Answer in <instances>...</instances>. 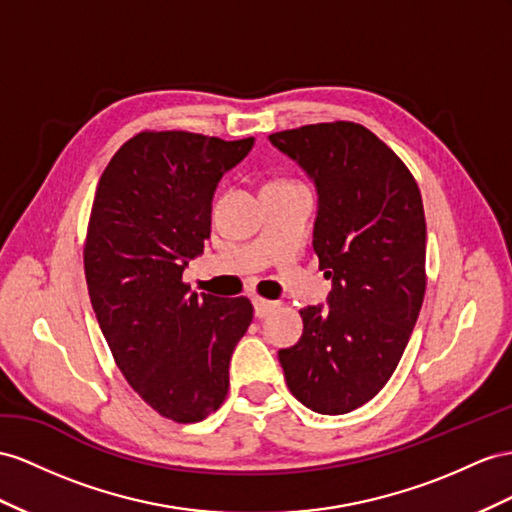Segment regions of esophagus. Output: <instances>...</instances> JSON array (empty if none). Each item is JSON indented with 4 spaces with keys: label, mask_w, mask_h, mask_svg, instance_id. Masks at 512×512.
<instances>
[{
    "label": "esophagus",
    "mask_w": 512,
    "mask_h": 512,
    "mask_svg": "<svg viewBox=\"0 0 512 512\" xmlns=\"http://www.w3.org/2000/svg\"><path fill=\"white\" fill-rule=\"evenodd\" d=\"M279 307V303L274 300H266V298H255V316L257 318H266L270 313Z\"/></svg>",
    "instance_id": "34e87169"
}]
</instances>
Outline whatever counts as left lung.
I'll return each instance as SVG.
<instances>
[{
	"label": "left lung",
	"instance_id": "left-lung-1",
	"mask_svg": "<svg viewBox=\"0 0 512 512\" xmlns=\"http://www.w3.org/2000/svg\"><path fill=\"white\" fill-rule=\"evenodd\" d=\"M318 188L313 251L333 281L329 311H300L303 337L279 350L292 396L322 415L370 402L398 368L426 292V218L411 170L350 121L270 134Z\"/></svg>",
	"mask_w": 512,
	"mask_h": 512
}]
</instances>
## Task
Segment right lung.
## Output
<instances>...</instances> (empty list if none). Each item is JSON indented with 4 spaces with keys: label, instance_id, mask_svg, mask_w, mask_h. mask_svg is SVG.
<instances>
[{
    "label": "right lung",
    "instance_id": "obj_1",
    "mask_svg": "<svg viewBox=\"0 0 512 512\" xmlns=\"http://www.w3.org/2000/svg\"><path fill=\"white\" fill-rule=\"evenodd\" d=\"M255 138L140 131L112 155L90 209L84 270L101 333L125 381L177 424L225 402L251 300L199 296L183 268L203 253L220 177Z\"/></svg>",
    "mask_w": 512,
    "mask_h": 512
}]
</instances>
